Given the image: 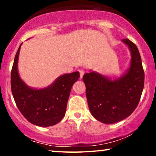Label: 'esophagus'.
Wrapping results in <instances>:
<instances>
[{
    "mask_svg": "<svg viewBox=\"0 0 156 156\" xmlns=\"http://www.w3.org/2000/svg\"><path fill=\"white\" fill-rule=\"evenodd\" d=\"M79 72H80V79H82V76L84 74V69H80V70H79Z\"/></svg>",
    "mask_w": 156,
    "mask_h": 156,
    "instance_id": "esophagus-1",
    "label": "esophagus"
}]
</instances>
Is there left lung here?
Segmentation results:
<instances>
[{"label":"left lung","instance_id":"obj_1","mask_svg":"<svg viewBox=\"0 0 156 156\" xmlns=\"http://www.w3.org/2000/svg\"><path fill=\"white\" fill-rule=\"evenodd\" d=\"M122 41L131 52V67L124 76L114 81L94 72L83 76L91 114L97 120L108 124L119 122L133 112L144 87V70L138 49L129 39Z\"/></svg>","mask_w":156,"mask_h":156}]
</instances>
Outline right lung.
Segmentation results:
<instances>
[{
    "instance_id": "add662e5",
    "label": "right lung",
    "mask_w": 156,
    "mask_h": 156,
    "mask_svg": "<svg viewBox=\"0 0 156 156\" xmlns=\"http://www.w3.org/2000/svg\"><path fill=\"white\" fill-rule=\"evenodd\" d=\"M20 45L15 56L10 76V85L17 107L30 122L39 126H50L65 116L67 101L73 84L78 80V72L60 76L51 86L33 89L21 80L18 72Z\"/></svg>"
}]
</instances>
